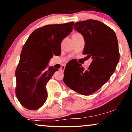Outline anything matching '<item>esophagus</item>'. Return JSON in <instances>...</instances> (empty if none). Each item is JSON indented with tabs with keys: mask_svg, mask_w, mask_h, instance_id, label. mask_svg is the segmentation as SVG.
I'll list each match as a JSON object with an SVG mask.
<instances>
[{
	"mask_svg": "<svg viewBox=\"0 0 132 132\" xmlns=\"http://www.w3.org/2000/svg\"><path fill=\"white\" fill-rule=\"evenodd\" d=\"M64 69H65V66H61V71H62L63 72L64 71Z\"/></svg>",
	"mask_w": 132,
	"mask_h": 132,
	"instance_id": "obj_1",
	"label": "esophagus"
}]
</instances>
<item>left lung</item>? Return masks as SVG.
<instances>
[{"label": "left lung", "instance_id": "obj_1", "mask_svg": "<svg viewBox=\"0 0 132 132\" xmlns=\"http://www.w3.org/2000/svg\"><path fill=\"white\" fill-rule=\"evenodd\" d=\"M73 27L85 41L82 54L93 60L87 69L78 63L71 70L66 66L63 81L76 92L89 95L108 82L115 72L119 60L118 43L115 32L100 21L78 22Z\"/></svg>", "mask_w": 132, "mask_h": 132}]
</instances>
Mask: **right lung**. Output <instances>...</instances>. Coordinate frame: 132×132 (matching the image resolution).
Segmentation results:
<instances>
[{"instance_id": "obj_1", "label": "right lung", "mask_w": 132, "mask_h": 132, "mask_svg": "<svg viewBox=\"0 0 132 132\" xmlns=\"http://www.w3.org/2000/svg\"><path fill=\"white\" fill-rule=\"evenodd\" d=\"M74 22L49 24L33 31L21 52L15 71V94L24 108L37 110L48 97L47 82L55 71L48 66L54 55L61 54V43L73 29Z\"/></svg>"}]
</instances>
